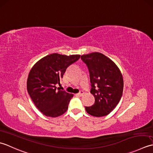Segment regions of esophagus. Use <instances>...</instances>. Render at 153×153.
I'll return each instance as SVG.
<instances>
[{
    "label": "esophagus",
    "mask_w": 153,
    "mask_h": 153,
    "mask_svg": "<svg viewBox=\"0 0 153 153\" xmlns=\"http://www.w3.org/2000/svg\"><path fill=\"white\" fill-rule=\"evenodd\" d=\"M83 94H84V92L83 91H80V92L78 93L76 95L77 96H82Z\"/></svg>",
    "instance_id": "1"
}]
</instances>
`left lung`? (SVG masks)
I'll return each mask as SVG.
<instances>
[{
	"mask_svg": "<svg viewBox=\"0 0 153 153\" xmlns=\"http://www.w3.org/2000/svg\"><path fill=\"white\" fill-rule=\"evenodd\" d=\"M80 58L88 68L90 92L95 98L94 104L85 107L86 111L95 117L107 116L116 108L122 96V74L117 65L100 53L83 55Z\"/></svg>",
	"mask_w": 153,
	"mask_h": 153,
	"instance_id": "8db88e82",
	"label": "left lung"
}]
</instances>
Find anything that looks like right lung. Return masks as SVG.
Here are the masks:
<instances>
[{"label": "right lung", "instance_id": "add662e5", "mask_svg": "<svg viewBox=\"0 0 153 153\" xmlns=\"http://www.w3.org/2000/svg\"><path fill=\"white\" fill-rule=\"evenodd\" d=\"M80 55H65L52 53L33 65L27 80V92L34 104L48 117L61 116L67 110L73 94L57 88L61 85L68 67L80 58Z\"/></svg>", "mask_w": 153, "mask_h": 153}]
</instances>
